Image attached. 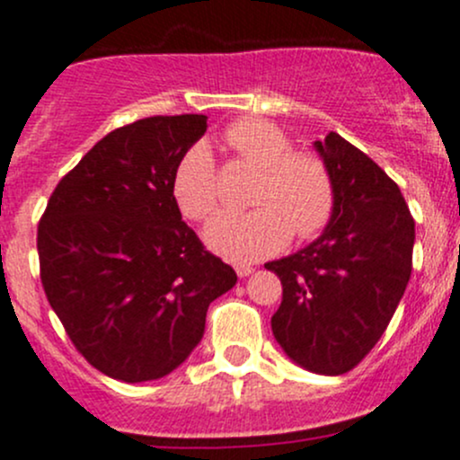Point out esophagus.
<instances>
[{
	"mask_svg": "<svg viewBox=\"0 0 460 460\" xmlns=\"http://www.w3.org/2000/svg\"><path fill=\"white\" fill-rule=\"evenodd\" d=\"M235 273H238L240 278H247L249 273H253V267L252 264H235Z\"/></svg>",
	"mask_w": 460,
	"mask_h": 460,
	"instance_id": "1",
	"label": "esophagus"
}]
</instances>
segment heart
Wrapping results in <instances>:
<instances>
[{
    "mask_svg": "<svg viewBox=\"0 0 460 460\" xmlns=\"http://www.w3.org/2000/svg\"><path fill=\"white\" fill-rule=\"evenodd\" d=\"M225 140L260 169L252 191V204L258 207L216 217L207 229L213 252L234 262H256L280 252L291 234L312 240L329 225L336 191L323 157L294 151L285 131L258 118L231 124ZM171 193L189 220L207 222L217 211V171L207 144L198 142L182 153L171 175Z\"/></svg>",
    "mask_w": 460,
    "mask_h": 460,
    "instance_id": "heart-1",
    "label": "heart"
}]
</instances>
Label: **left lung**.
Returning a JSON list of instances; mask_svg holds the SVG:
<instances>
[{
  "instance_id": "obj_1",
  "label": "left lung",
  "mask_w": 460,
  "mask_h": 460,
  "mask_svg": "<svg viewBox=\"0 0 460 460\" xmlns=\"http://www.w3.org/2000/svg\"><path fill=\"white\" fill-rule=\"evenodd\" d=\"M336 191L327 229L264 267L282 282L276 341L316 374L354 369L387 329L411 276L414 217L398 184L338 133L316 142Z\"/></svg>"
}]
</instances>
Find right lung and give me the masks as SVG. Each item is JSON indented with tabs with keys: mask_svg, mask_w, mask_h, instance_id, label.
Instances as JSON below:
<instances>
[{
	"mask_svg": "<svg viewBox=\"0 0 460 460\" xmlns=\"http://www.w3.org/2000/svg\"><path fill=\"white\" fill-rule=\"evenodd\" d=\"M207 115H155L102 137L68 171L37 226L40 278L75 349L144 383L200 342L207 309L238 276L182 222L171 175Z\"/></svg>",
	"mask_w": 460,
	"mask_h": 460,
	"instance_id": "1",
	"label": "right lung"
}]
</instances>
